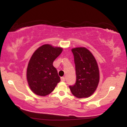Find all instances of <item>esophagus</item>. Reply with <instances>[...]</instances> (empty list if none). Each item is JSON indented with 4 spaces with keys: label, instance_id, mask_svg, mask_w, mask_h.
I'll use <instances>...</instances> for the list:
<instances>
[{
    "label": "esophagus",
    "instance_id": "1",
    "mask_svg": "<svg viewBox=\"0 0 127 127\" xmlns=\"http://www.w3.org/2000/svg\"><path fill=\"white\" fill-rule=\"evenodd\" d=\"M61 81H62V82H64V81H65V77H61Z\"/></svg>",
    "mask_w": 127,
    "mask_h": 127
}]
</instances>
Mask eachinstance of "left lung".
Listing matches in <instances>:
<instances>
[{
  "mask_svg": "<svg viewBox=\"0 0 127 127\" xmlns=\"http://www.w3.org/2000/svg\"><path fill=\"white\" fill-rule=\"evenodd\" d=\"M76 67V81L69 86L72 94L78 98L89 97L99 82V70L94 55L85 48L72 49Z\"/></svg>",
  "mask_w": 127,
  "mask_h": 127,
  "instance_id": "8db88e82",
  "label": "left lung"
}]
</instances>
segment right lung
<instances>
[{
  "instance_id": "right-lung-1",
  "label": "right lung",
  "mask_w": 127,
  "mask_h": 127,
  "mask_svg": "<svg viewBox=\"0 0 127 127\" xmlns=\"http://www.w3.org/2000/svg\"><path fill=\"white\" fill-rule=\"evenodd\" d=\"M62 50L61 48L46 44L34 52L27 69L28 83L33 93L42 96L48 95L61 81L53 63Z\"/></svg>"
}]
</instances>
